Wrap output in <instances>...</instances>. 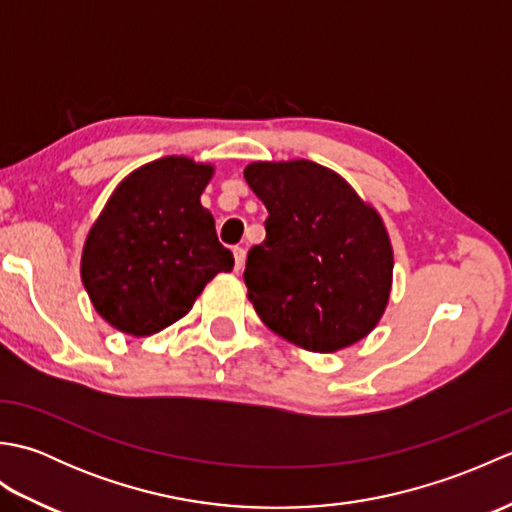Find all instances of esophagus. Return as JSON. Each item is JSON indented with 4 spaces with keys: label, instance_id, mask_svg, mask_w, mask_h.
I'll use <instances>...</instances> for the list:
<instances>
[{
    "label": "esophagus",
    "instance_id": "1",
    "mask_svg": "<svg viewBox=\"0 0 512 512\" xmlns=\"http://www.w3.org/2000/svg\"><path fill=\"white\" fill-rule=\"evenodd\" d=\"M233 257H235V270H242L244 262H246V250L242 246L233 248Z\"/></svg>",
    "mask_w": 512,
    "mask_h": 512
}]
</instances>
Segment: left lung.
I'll return each instance as SVG.
<instances>
[{
  "label": "left lung",
  "instance_id": "obj_1",
  "mask_svg": "<svg viewBox=\"0 0 512 512\" xmlns=\"http://www.w3.org/2000/svg\"><path fill=\"white\" fill-rule=\"evenodd\" d=\"M248 187L268 209L248 250V299L270 330L308 352H339L387 308L394 250L374 206L312 160L253 162Z\"/></svg>",
  "mask_w": 512,
  "mask_h": 512
}]
</instances>
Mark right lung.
I'll return each instance as SVG.
<instances>
[{"instance_id":"1","label":"right lung","mask_w":512,"mask_h":512,"mask_svg":"<svg viewBox=\"0 0 512 512\" xmlns=\"http://www.w3.org/2000/svg\"><path fill=\"white\" fill-rule=\"evenodd\" d=\"M213 165L184 156L147 162L118 184L81 255L94 310L132 336H149L193 308L204 286L233 270V253L200 204Z\"/></svg>"}]
</instances>
